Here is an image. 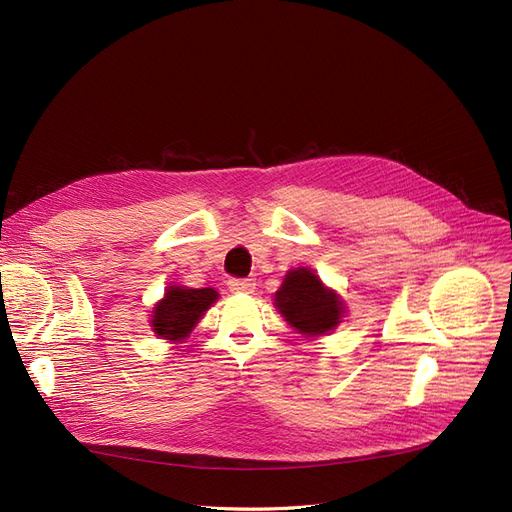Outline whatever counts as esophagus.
<instances>
[{"instance_id":"34e87169","label":"esophagus","mask_w":512,"mask_h":512,"mask_svg":"<svg viewBox=\"0 0 512 512\" xmlns=\"http://www.w3.org/2000/svg\"><path fill=\"white\" fill-rule=\"evenodd\" d=\"M227 287L232 293H251L255 289L253 278H230L227 280Z\"/></svg>"}]
</instances>
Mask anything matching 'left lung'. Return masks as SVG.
I'll use <instances>...</instances> for the list:
<instances>
[{"label":"left lung","instance_id":"obj_1","mask_svg":"<svg viewBox=\"0 0 512 512\" xmlns=\"http://www.w3.org/2000/svg\"><path fill=\"white\" fill-rule=\"evenodd\" d=\"M276 308L299 333L306 335H325L333 331L344 314L342 301L306 268L287 274L276 293Z\"/></svg>","mask_w":512,"mask_h":512}]
</instances>
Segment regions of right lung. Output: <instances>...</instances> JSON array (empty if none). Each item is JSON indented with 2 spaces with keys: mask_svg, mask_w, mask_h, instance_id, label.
Masks as SVG:
<instances>
[{
  "mask_svg": "<svg viewBox=\"0 0 512 512\" xmlns=\"http://www.w3.org/2000/svg\"><path fill=\"white\" fill-rule=\"evenodd\" d=\"M217 299V291L213 289H183V287H168L164 299L154 310V320L151 327L164 337L179 342L187 337L196 327L204 312L211 308Z\"/></svg>",
  "mask_w": 512,
  "mask_h": 512,
  "instance_id": "right-lung-1",
  "label": "right lung"
}]
</instances>
